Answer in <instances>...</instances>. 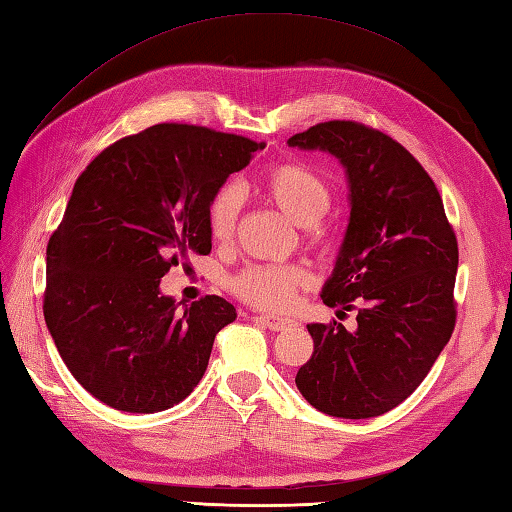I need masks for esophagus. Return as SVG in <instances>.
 I'll return each instance as SVG.
<instances>
[{
  "mask_svg": "<svg viewBox=\"0 0 512 512\" xmlns=\"http://www.w3.org/2000/svg\"><path fill=\"white\" fill-rule=\"evenodd\" d=\"M258 320L263 322L269 331H285V328L295 326V322L289 320V317H278V315H260Z\"/></svg>",
  "mask_w": 512,
  "mask_h": 512,
  "instance_id": "esophagus-1",
  "label": "esophagus"
}]
</instances>
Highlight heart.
Wrapping results in <instances>:
<instances>
[{
	"label": "heart",
	"instance_id": "1",
	"mask_svg": "<svg viewBox=\"0 0 512 512\" xmlns=\"http://www.w3.org/2000/svg\"><path fill=\"white\" fill-rule=\"evenodd\" d=\"M258 190L287 214L291 221L309 227L331 210L333 190L315 168L302 162L271 166L258 179ZM241 197L234 186L221 188L208 210V225L214 241L227 243L234 236ZM311 282V274L300 265H249L232 278L238 298L258 309L285 311L295 295Z\"/></svg>",
	"mask_w": 512,
	"mask_h": 512
}]
</instances>
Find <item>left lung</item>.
Masks as SVG:
<instances>
[{"label":"left lung","instance_id":"1","mask_svg":"<svg viewBox=\"0 0 512 512\" xmlns=\"http://www.w3.org/2000/svg\"><path fill=\"white\" fill-rule=\"evenodd\" d=\"M287 144L346 168L350 219L322 300L337 315L357 311L355 333L306 326L313 355L295 385L328 416H381L423 383L456 326V234L427 170L390 135L331 120Z\"/></svg>","mask_w":512,"mask_h":512}]
</instances>
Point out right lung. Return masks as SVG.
Segmentation results:
<instances>
[{
	"instance_id": "add662e5",
	"label": "right lung",
	"mask_w": 512,
	"mask_h": 512,
	"mask_svg": "<svg viewBox=\"0 0 512 512\" xmlns=\"http://www.w3.org/2000/svg\"><path fill=\"white\" fill-rule=\"evenodd\" d=\"M263 142L164 122L107 146L50 236L43 315L67 370L98 401L153 414L184 401L234 306L162 295L173 265L212 249L208 210Z\"/></svg>"
}]
</instances>
